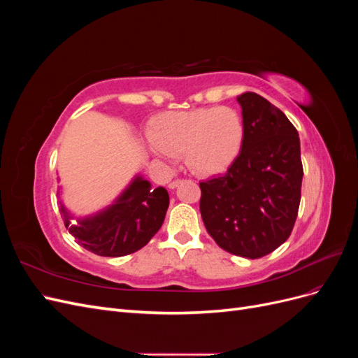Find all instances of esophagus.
I'll return each instance as SVG.
<instances>
[{
    "label": "esophagus",
    "mask_w": 358,
    "mask_h": 358,
    "mask_svg": "<svg viewBox=\"0 0 358 358\" xmlns=\"http://www.w3.org/2000/svg\"><path fill=\"white\" fill-rule=\"evenodd\" d=\"M180 183H183V180H182V179L173 180V182H170V183H169V188H170V189H176V188L180 185Z\"/></svg>",
    "instance_id": "esophagus-1"
}]
</instances>
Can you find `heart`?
Returning <instances> with one entry per match:
<instances>
[{"label":"heart","instance_id":"obj_1","mask_svg":"<svg viewBox=\"0 0 358 358\" xmlns=\"http://www.w3.org/2000/svg\"><path fill=\"white\" fill-rule=\"evenodd\" d=\"M149 136L159 159L185 155L194 173L215 176L229 170L239 157L245 121L233 107H200L159 115L152 121Z\"/></svg>","mask_w":358,"mask_h":358}]
</instances>
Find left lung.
I'll list each match as a JSON object with an SVG mask.
<instances>
[{
  "instance_id": "8db88e82",
  "label": "left lung",
  "mask_w": 358,
  "mask_h": 358,
  "mask_svg": "<svg viewBox=\"0 0 358 358\" xmlns=\"http://www.w3.org/2000/svg\"><path fill=\"white\" fill-rule=\"evenodd\" d=\"M245 121L239 157L225 175L200 182L206 230L224 251L259 258L282 245L294 227L303 166L297 129L255 92L237 96Z\"/></svg>"
}]
</instances>
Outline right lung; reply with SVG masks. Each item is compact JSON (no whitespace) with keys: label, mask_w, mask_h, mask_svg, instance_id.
<instances>
[{"label":"right lung","mask_w":358,"mask_h":358,"mask_svg":"<svg viewBox=\"0 0 358 358\" xmlns=\"http://www.w3.org/2000/svg\"><path fill=\"white\" fill-rule=\"evenodd\" d=\"M59 204L64 224L80 246L101 257H124L142 249L161 229L169 192L136 175L112 204L92 215L74 216Z\"/></svg>","instance_id":"obj_1"}]
</instances>
